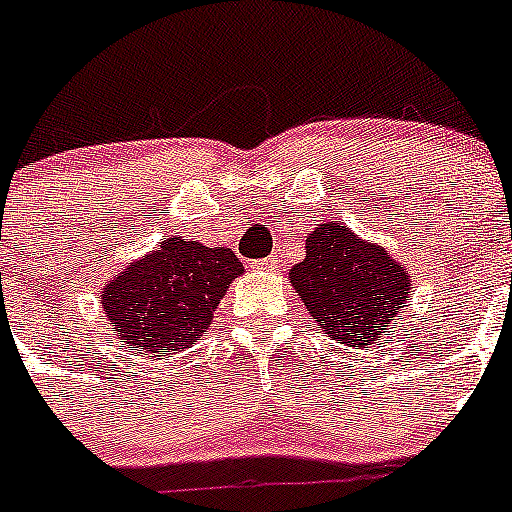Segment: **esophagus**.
<instances>
[{
  "instance_id": "1",
  "label": "esophagus",
  "mask_w": 512,
  "mask_h": 512,
  "mask_svg": "<svg viewBox=\"0 0 512 512\" xmlns=\"http://www.w3.org/2000/svg\"><path fill=\"white\" fill-rule=\"evenodd\" d=\"M278 265V257H265V260H257L255 267L257 270H272V267Z\"/></svg>"
}]
</instances>
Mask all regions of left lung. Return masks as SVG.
<instances>
[{"label":"left lung","mask_w":512,"mask_h":512,"mask_svg":"<svg viewBox=\"0 0 512 512\" xmlns=\"http://www.w3.org/2000/svg\"><path fill=\"white\" fill-rule=\"evenodd\" d=\"M290 283L333 341L364 348L389 331L412 280L384 247L328 222L308 234L305 260L290 270Z\"/></svg>","instance_id":"obj_1"}]
</instances>
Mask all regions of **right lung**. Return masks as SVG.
I'll list each match as a JSON object with an SVG mask.
<instances>
[{
	"instance_id": "right-lung-1",
	"label": "right lung",
	"mask_w": 512,
	"mask_h": 512,
	"mask_svg": "<svg viewBox=\"0 0 512 512\" xmlns=\"http://www.w3.org/2000/svg\"><path fill=\"white\" fill-rule=\"evenodd\" d=\"M245 267L227 247L169 237L103 288V308L121 346L166 353L191 348Z\"/></svg>"
}]
</instances>
